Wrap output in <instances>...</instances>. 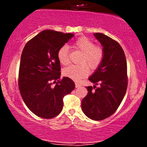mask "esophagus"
Masks as SVG:
<instances>
[{
  "label": "esophagus",
  "mask_w": 147,
  "mask_h": 147,
  "mask_svg": "<svg viewBox=\"0 0 147 147\" xmlns=\"http://www.w3.org/2000/svg\"><path fill=\"white\" fill-rule=\"evenodd\" d=\"M81 86V85L78 83H75V87L76 88H79Z\"/></svg>",
  "instance_id": "34e87169"
}]
</instances>
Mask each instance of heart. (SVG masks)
<instances>
[{"instance_id":"obj_1","label":"heart","mask_w":147,"mask_h":147,"mask_svg":"<svg viewBox=\"0 0 147 147\" xmlns=\"http://www.w3.org/2000/svg\"><path fill=\"white\" fill-rule=\"evenodd\" d=\"M74 47L82 52L79 64H73L63 69V75L74 80H80L88 75L90 68L92 70L99 68L104 58V51L101 46L95 45L93 41L86 36H82L77 39ZM57 58L61 64L66 65L70 63L69 47L63 45L57 51Z\"/></svg>"}]
</instances>
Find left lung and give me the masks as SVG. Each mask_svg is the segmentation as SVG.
Instances as JSON below:
<instances>
[{"instance_id":"left-lung-1","label":"left lung","mask_w":147,"mask_h":147,"mask_svg":"<svg viewBox=\"0 0 147 147\" xmlns=\"http://www.w3.org/2000/svg\"><path fill=\"white\" fill-rule=\"evenodd\" d=\"M94 36L102 45L104 58L89 80L100 86L86 87L88 92L82 99V108L88 117L99 121L112 115L122 102L128 86L127 64L118 42L102 33Z\"/></svg>"}]
</instances>
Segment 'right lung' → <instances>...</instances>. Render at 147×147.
Masks as SVG:
<instances>
[{
    "label": "right lung",
    "instance_id": "1",
    "mask_svg": "<svg viewBox=\"0 0 147 147\" xmlns=\"http://www.w3.org/2000/svg\"><path fill=\"white\" fill-rule=\"evenodd\" d=\"M72 36L71 33L46 30L27 42L23 48L18 88L25 105L38 117L51 119L58 115L63 109L64 96L75 89L71 79H60L57 58L59 49Z\"/></svg>",
    "mask_w": 147,
    "mask_h": 147
}]
</instances>
